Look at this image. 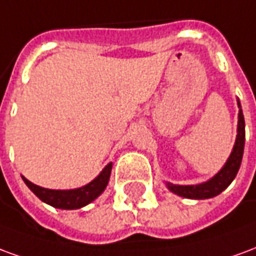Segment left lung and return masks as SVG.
I'll list each match as a JSON object with an SVG mask.
<instances>
[{
  "instance_id": "8db88e82",
  "label": "left lung",
  "mask_w": 256,
  "mask_h": 256,
  "mask_svg": "<svg viewBox=\"0 0 256 256\" xmlns=\"http://www.w3.org/2000/svg\"><path fill=\"white\" fill-rule=\"evenodd\" d=\"M240 106V102H237ZM244 141H246V123H244V115H242V106L238 111V128H237V138L233 152L230 154V158L228 159L224 168L220 170L214 178L210 181L200 185H172L167 184L168 189L174 192L178 196L188 198H210L220 194L222 190H225L234 177L238 172L240 164H242V152H244Z\"/></svg>"
}]
</instances>
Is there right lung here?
Instances as JSON below:
<instances>
[{"instance_id": "right-lung-1", "label": "right lung", "mask_w": 256, "mask_h": 256, "mask_svg": "<svg viewBox=\"0 0 256 256\" xmlns=\"http://www.w3.org/2000/svg\"><path fill=\"white\" fill-rule=\"evenodd\" d=\"M112 163L101 172V174L97 178L88 185H84L79 189H72V190H53V189H45L34 185L28 180L23 178L26 185L34 192L36 198H40L42 202L46 204H50L52 207L63 210H75L80 208L86 204L92 203L96 198H98L102 190L106 188L110 176H111Z\"/></svg>"}]
</instances>
